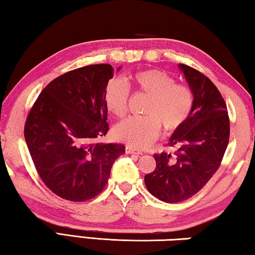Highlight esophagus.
I'll return each mask as SVG.
<instances>
[{
    "instance_id": "34e87169",
    "label": "esophagus",
    "mask_w": 255,
    "mask_h": 255,
    "mask_svg": "<svg viewBox=\"0 0 255 255\" xmlns=\"http://www.w3.org/2000/svg\"><path fill=\"white\" fill-rule=\"evenodd\" d=\"M126 153L127 154H137V155L141 154L140 150H137L136 148L131 147V146H127V147H126Z\"/></svg>"
}]
</instances>
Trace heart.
<instances>
[{
  "instance_id": "heart-1",
  "label": "heart",
  "mask_w": 255,
  "mask_h": 255,
  "mask_svg": "<svg viewBox=\"0 0 255 255\" xmlns=\"http://www.w3.org/2000/svg\"><path fill=\"white\" fill-rule=\"evenodd\" d=\"M129 85L136 93L148 96L144 117H131L119 123L115 135L135 148H145L157 139L162 126L173 131L182 126L191 114L195 96L190 86L175 83L173 77L159 70H145L129 77ZM129 89L122 81L107 86L105 101L112 114L123 117L127 114Z\"/></svg>"
}]
</instances>
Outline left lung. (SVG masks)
<instances>
[{
  "instance_id": "8db88e82",
  "label": "left lung",
  "mask_w": 255,
  "mask_h": 255,
  "mask_svg": "<svg viewBox=\"0 0 255 255\" xmlns=\"http://www.w3.org/2000/svg\"><path fill=\"white\" fill-rule=\"evenodd\" d=\"M195 103L189 118L175 129L170 146L174 155L155 154L156 167L145 175V184L164 202H180L204 188L218 170L230 140V118L221 92L199 71L180 64Z\"/></svg>"
}]
</instances>
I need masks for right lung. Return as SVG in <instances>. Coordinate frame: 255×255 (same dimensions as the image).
Masks as SVG:
<instances>
[{
    "instance_id": "obj_1",
    "label": "right lung",
    "mask_w": 255,
    "mask_h": 255,
    "mask_svg": "<svg viewBox=\"0 0 255 255\" xmlns=\"http://www.w3.org/2000/svg\"><path fill=\"white\" fill-rule=\"evenodd\" d=\"M115 70L109 64L76 68L42 90L24 125L25 143L42 182L70 201L98 196L122 144L96 143L109 130L105 94Z\"/></svg>"
}]
</instances>
